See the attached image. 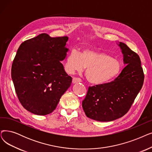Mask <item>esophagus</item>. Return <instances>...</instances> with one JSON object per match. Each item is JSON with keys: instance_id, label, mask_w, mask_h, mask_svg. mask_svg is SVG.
Here are the masks:
<instances>
[{"instance_id": "esophagus-1", "label": "esophagus", "mask_w": 152, "mask_h": 152, "mask_svg": "<svg viewBox=\"0 0 152 152\" xmlns=\"http://www.w3.org/2000/svg\"><path fill=\"white\" fill-rule=\"evenodd\" d=\"M72 83L75 84V83H81L82 81L80 78L79 77H73L72 78Z\"/></svg>"}]
</instances>
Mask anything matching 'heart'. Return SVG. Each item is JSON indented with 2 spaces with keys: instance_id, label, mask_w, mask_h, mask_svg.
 <instances>
[{
  "instance_id": "1",
  "label": "heart",
  "mask_w": 152,
  "mask_h": 152,
  "mask_svg": "<svg viewBox=\"0 0 152 152\" xmlns=\"http://www.w3.org/2000/svg\"><path fill=\"white\" fill-rule=\"evenodd\" d=\"M64 68L69 74L82 71L86 68L85 76L94 84L108 83L121 70V64L116 59L94 49L85 48L79 53L72 50L66 58Z\"/></svg>"
}]
</instances>
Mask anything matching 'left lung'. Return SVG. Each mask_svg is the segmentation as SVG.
I'll return each instance as SVG.
<instances>
[{
	"mask_svg": "<svg viewBox=\"0 0 152 152\" xmlns=\"http://www.w3.org/2000/svg\"><path fill=\"white\" fill-rule=\"evenodd\" d=\"M125 66L110 83L89 86L82 106L86 116L101 122L112 121L126 114L142 88L144 73L139 56L120 42Z\"/></svg>",
	"mask_w": 152,
	"mask_h": 152,
	"instance_id": "left-lung-1",
	"label": "left lung"
}]
</instances>
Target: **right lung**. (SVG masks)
<instances>
[{"label": "right lung", "mask_w": 152, "mask_h": 152, "mask_svg": "<svg viewBox=\"0 0 152 152\" xmlns=\"http://www.w3.org/2000/svg\"><path fill=\"white\" fill-rule=\"evenodd\" d=\"M68 37L47 34L23 42L13 61L11 75L18 100L30 113H53L72 82L61 61L66 55Z\"/></svg>", "instance_id": "1"}]
</instances>
